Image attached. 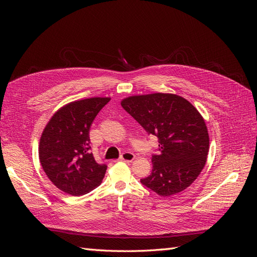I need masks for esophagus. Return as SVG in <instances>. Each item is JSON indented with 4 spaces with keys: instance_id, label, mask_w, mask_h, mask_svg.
Returning a JSON list of instances; mask_svg holds the SVG:
<instances>
[{
    "instance_id": "obj_1",
    "label": "esophagus",
    "mask_w": 257,
    "mask_h": 257,
    "mask_svg": "<svg viewBox=\"0 0 257 257\" xmlns=\"http://www.w3.org/2000/svg\"><path fill=\"white\" fill-rule=\"evenodd\" d=\"M134 159H135V154L132 152H124L120 157V160L124 162H132Z\"/></svg>"
}]
</instances>
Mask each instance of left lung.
Here are the masks:
<instances>
[{
    "label": "left lung",
    "instance_id": "1",
    "mask_svg": "<svg viewBox=\"0 0 257 257\" xmlns=\"http://www.w3.org/2000/svg\"><path fill=\"white\" fill-rule=\"evenodd\" d=\"M121 106L159 139L152 173L141 182L164 197L190 186L203 170L209 151L206 123L196 108L185 98L166 93L131 96Z\"/></svg>",
    "mask_w": 257,
    "mask_h": 257
}]
</instances>
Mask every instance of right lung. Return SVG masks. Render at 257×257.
I'll list each match as a JSON object with an SVG mask.
<instances>
[{"label":"right lung","instance_id":"add662e5","mask_svg":"<svg viewBox=\"0 0 257 257\" xmlns=\"http://www.w3.org/2000/svg\"><path fill=\"white\" fill-rule=\"evenodd\" d=\"M109 100L93 97L73 102L46 125L38 154L44 172L61 191L79 196L102 182L107 165L93 157L89 134L95 116Z\"/></svg>","mask_w":257,"mask_h":257}]
</instances>
